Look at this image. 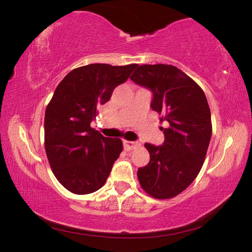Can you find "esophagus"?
<instances>
[{
	"label": "esophagus",
	"instance_id": "34e87169",
	"mask_svg": "<svg viewBox=\"0 0 252 252\" xmlns=\"http://www.w3.org/2000/svg\"><path fill=\"white\" fill-rule=\"evenodd\" d=\"M123 144H125L126 151H132V150H134L136 147L140 146L139 142H131V141H125L123 142Z\"/></svg>",
	"mask_w": 252,
	"mask_h": 252
}]
</instances>
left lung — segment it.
Masks as SVG:
<instances>
[{
  "label": "left lung",
  "mask_w": 252,
  "mask_h": 252,
  "mask_svg": "<svg viewBox=\"0 0 252 252\" xmlns=\"http://www.w3.org/2000/svg\"><path fill=\"white\" fill-rule=\"evenodd\" d=\"M130 79L152 91L151 108L167 121L164 142L146 143L150 161L138 170L142 189L156 199H170L186 190L200 172L211 139V112L202 89L178 67L138 66Z\"/></svg>",
  "instance_id": "1"
}]
</instances>
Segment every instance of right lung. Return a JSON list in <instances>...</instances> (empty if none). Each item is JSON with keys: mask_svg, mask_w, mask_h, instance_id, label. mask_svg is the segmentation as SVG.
Wrapping results in <instances>:
<instances>
[{"mask_svg": "<svg viewBox=\"0 0 252 252\" xmlns=\"http://www.w3.org/2000/svg\"><path fill=\"white\" fill-rule=\"evenodd\" d=\"M135 66L103 63L80 66L55 89L45 110V152L55 178L72 193L99 190L122 152L120 139L105 138L90 123L99 105L110 100Z\"/></svg>", "mask_w": 252, "mask_h": 252, "instance_id": "add662e5", "label": "right lung"}]
</instances>
